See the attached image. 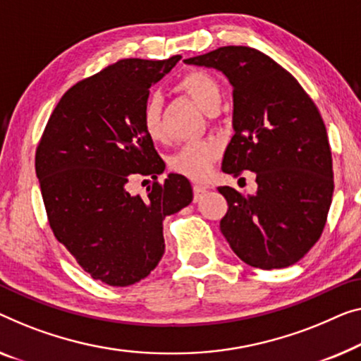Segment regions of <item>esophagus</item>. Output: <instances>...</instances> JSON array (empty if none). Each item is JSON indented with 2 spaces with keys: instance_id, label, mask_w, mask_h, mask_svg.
I'll return each instance as SVG.
<instances>
[{
  "instance_id": "34e87169",
  "label": "esophagus",
  "mask_w": 361,
  "mask_h": 361,
  "mask_svg": "<svg viewBox=\"0 0 361 361\" xmlns=\"http://www.w3.org/2000/svg\"><path fill=\"white\" fill-rule=\"evenodd\" d=\"M192 191H195V201L197 202L199 199L202 197L204 192L207 191V188H206V186H202V185H195V186H192Z\"/></svg>"
}]
</instances>
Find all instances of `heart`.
<instances>
[{
	"instance_id": "obj_1",
	"label": "heart",
	"mask_w": 361,
	"mask_h": 361,
	"mask_svg": "<svg viewBox=\"0 0 361 361\" xmlns=\"http://www.w3.org/2000/svg\"><path fill=\"white\" fill-rule=\"evenodd\" d=\"M178 89L206 113H215L220 106L222 92L212 74L206 71H191L180 79ZM142 128L152 141H162L164 129L160 120V97L152 94L147 97L142 106ZM220 146L215 141H195L181 146L169 159L170 169L176 173L190 176L192 180H202L211 173L214 160L219 157Z\"/></svg>"
}]
</instances>
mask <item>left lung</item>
<instances>
[{
    "mask_svg": "<svg viewBox=\"0 0 361 361\" xmlns=\"http://www.w3.org/2000/svg\"><path fill=\"white\" fill-rule=\"evenodd\" d=\"M186 64L222 73L233 89V137L222 171L256 175L257 190L230 186L220 230L241 261L259 269L298 262L319 240L334 192L324 121L287 69L250 47H222Z\"/></svg>",
    "mask_w": 361,
    "mask_h": 361,
    "instance_id": "left-lung-1",
    "label": "left lung"
}]
</instances>
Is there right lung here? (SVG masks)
<instances>
[{"mask_svg": "<svg viewBox=\"0 0 361 361\" xmlns=\"http://www.w3.org/2000/svg\"><path fill=\"white\" fill-rule=\"evenodd\" d=\"M129 58L73 85L58 102L37 147L35 171L56 240L95 281L128 287L165 252L164 219L192 201L186 176H157L165 164L142 128L149 89L176 66ZM150 176L148 196L128 195Z\"/></svg>", "mask_w": 361, "mask_h": 361, "instance_id": "obj_1", "label": "right lung"}]
</instances>
